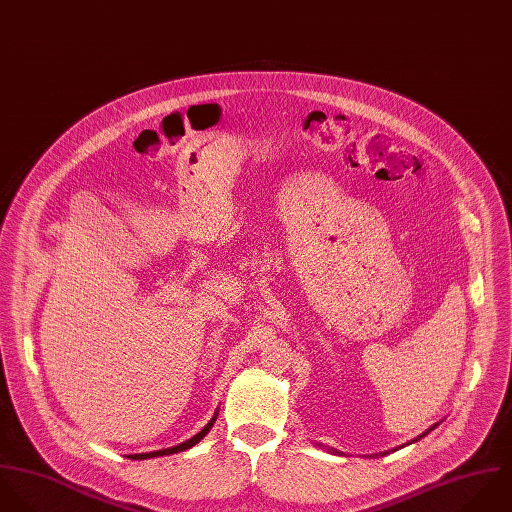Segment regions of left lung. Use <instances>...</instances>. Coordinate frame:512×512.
<instances>
[{
	"mask_svg": "<svg viewBox=\"0 0 512 512\" xmlns=\"http://www.w3.org/2000/svg\"><path fill=\"white\" fill-rule=\"evenodd\" d=\"M433 427H437V423H435V425H433ZM433 427H429V429H427V431H425V433H421V435H419V437H415V439H413V441H417V439H421V437H423V435H427V433H429V431H431V429H433ZM334 453H336V451H334ZM382 455H386V453H382Z\"/></svg>",
	"mask_w": 512,
	"mask_h": 512,
	"instance_id": "left-lung-1",
	"label": "left lung"
}]
</instances>
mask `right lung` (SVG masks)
Segmentation results:
<instances>
[{"label": "right lung", "instance_id": "right-lung-1", "mask_svg": "<svg viewBox=\"0 0 512 512\" xmlns=\"http://www.w3.org/2000/svg\"><path fill=\"white\" fill-rule=\"evenodd\" d=\"M215 419H217V411H215V415L211 417V421L205 425L200 433H196L192 439H188V441H184V443H180V445H176V447H168V449H160V451H150V453H136V455H128V459H136V461H138V459H152V457H162V455H172V453L186 451V449L194 447L196 443H200V441L204 439L205 435H207V431L213 427Z\"/></svg>", "mask_w": 512, "mask_h": 512}]
</instances>
